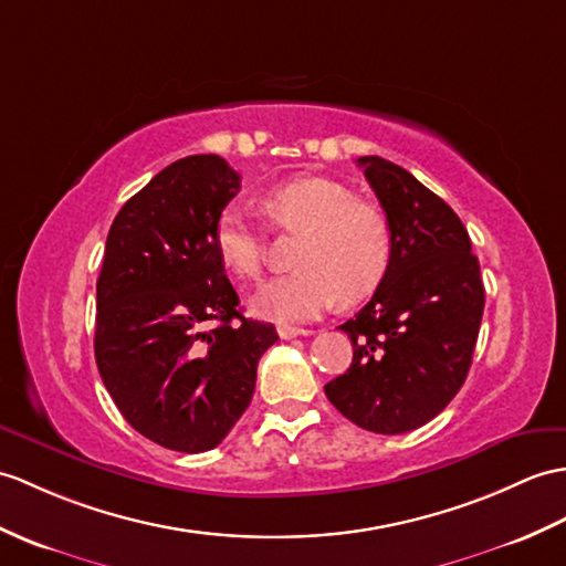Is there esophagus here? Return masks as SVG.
Returning a JSON list of instances; mask_svg holds the SVG:
<instances>
[{
  "mask_svg": "<svg viewBox=\"0 0 566 566\" xmlns=\"http://www.w3.org/2000/svg\"><path fill=\"white\" fill-rule=\"evenodd\" d=\"M311 331H304V327H292V325H280L277 327V335L282 339H292V337H301V335H308Z\"/></svg>",
  "mask_w": 566,
  "mask_h": 566,
  "instance_id": "1",
  "label": "esophagus"
}]
</instances>
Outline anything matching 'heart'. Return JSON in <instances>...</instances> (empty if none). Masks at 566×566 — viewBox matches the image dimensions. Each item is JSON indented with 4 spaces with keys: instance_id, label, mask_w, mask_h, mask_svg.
Returning <instances> with one entry per match:
<instances>
[{
    "instance_id": "obj_1",
    "label": "heart",
    "mask_w": 566,
    "mask_h": 566,
    "mask_svg": "<svg viewBox=\"0 0 566 566\" xmlns=\"http://www.w3.org/2000/svg\"><path fill=\"white\" fill-rule=\"evenodd\" d=\"M280 231H304L292 274L262 284L251 298L260 318L298 323L331 308L337 298L354 304L384 282L392 258V229L384 209L361 202L343 182L304 176L265 197ZM221 265L241 280H255L265 262V235L241 209H227L214 227Z\"/></svg>"
}]
</instances>
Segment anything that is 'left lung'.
<instances>
[{"instance_id":"1","label":"left lung","mask_w":566,"mask_h":566,"mask_svg":"<svg viewBox=\"0 0 566 566\" xmlns=\"http://www.w3.org/2000/svg\"><path fill=\"white\" fill-rule=\"evenodd\" d=\"M357 166L390 219L392 258L369 304L339 325L354 357L325 396L361 429L405 433L463 388L484 286L463 221L439 195L380 156H361Z\"/></svg>"}]
</instances>
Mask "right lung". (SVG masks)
Returning <instances> with one entry per match:
<instances>
[{
    "label": "right lung",
    "mask_w": 566,
    "mask_h": 566,
    "mask_svg": "<svg viewBox=\"0 0 566 566\" xmlns=\"http://www.w3.org/2000/svg\"><path fill=\"white\" fill-rule=\"evenodd\" d=\"M239 190L221 156H186L129 197L105 241L98 371L133 429L170 451L221 443L253 400L260 357L280 339L272 323L243 318L214 248ZM209 322L218 325L205 332Z\"/></svg>",
    "instance_id": "add662e5"
}]
</instances>
